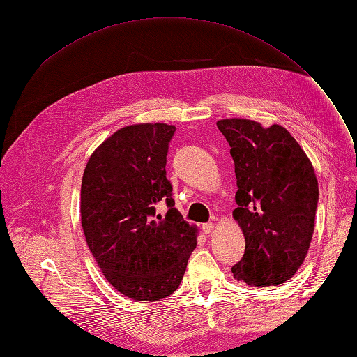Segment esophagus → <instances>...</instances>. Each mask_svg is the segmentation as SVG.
Wrapping results in <instances>:
<instances>
[{
    "mask_svg": "<svg viewBox=\"0 0 357 357\" xmlns=\"http://www.w3.org/2000/svg\"><path fill=\"white\" fill-rule=\"evenodd\" d=\"M202 231L204 234H211L214 231V225L210 222V223H204L202 225Z\"/></svg>",
    "mask_w": 357,
    "mask_h": 357,
    "instance_id": "obj_1",
    "label": "esophagus"
}]
</instances>
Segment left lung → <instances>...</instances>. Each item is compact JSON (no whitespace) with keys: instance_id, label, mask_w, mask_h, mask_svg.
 Returning <instances> with one entry per match:
<instances>
[{"instance_id":"1","label":"left lung","mask_w":357,"mask_h":357,"mask_svg":"<svg viewBox=\"0 0 357 357\" xmlns=\"http://www.w3.org/2000/svg\"><path fill=\"white\" fill-rule=\"evenodd\" d=\"M218 128L231 146L236 207L245 252L232 266L248 286L286 283L304 262L314 232L319 183L307 153L282 125L222 119Z\"/></svg>"}]
</instances>
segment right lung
I'll return each mask as SVG.
<instances>
[{
    "label": "right lung",
    "instance_id": "right-lung-1",
    "mask_svg": "<svg viewBox=\"0 0 357 357\" xmlns=\"http://www.w3.org/2000/svg\"><path fill=\"white\" fill-rule=\"evenodd\" d=\"M176 126L135 123L119 129L86 164L80 215L86 243L102 275L122 295L155 302L177 290L197 247L198 228L183 220L167 180ZM165 200V218L154 207Z\"/></svg>",
    "mask_w": 357,
    "mask_h": 357
}]
</instances>
